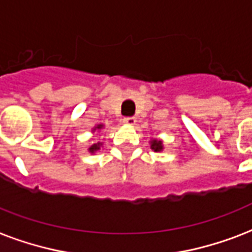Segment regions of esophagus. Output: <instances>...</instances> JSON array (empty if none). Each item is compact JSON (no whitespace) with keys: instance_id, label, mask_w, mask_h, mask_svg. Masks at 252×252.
Returning <instances> with one entry per match:
<instances>
[{"instance_id":"obj_1","label":"esophagus","mask_w":252,"mask_h":252,"mask_svg":"<svg viewBox=\"0 0 252 252\" xmlns=\"http://www.w3.org/2000/svg\"><path fill=\"white\" fill-rule=\"evenodd\" d=\"M136 120L134 117H125L124 118V124L128 125V126H132V125H135Z\"/></svg>"}]
</instances>
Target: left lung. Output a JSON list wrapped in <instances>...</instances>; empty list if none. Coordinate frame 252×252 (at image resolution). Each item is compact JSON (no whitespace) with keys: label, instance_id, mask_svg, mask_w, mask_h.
I'll return each mask as SVG.
<instances>
[{"label":"left lung","instance_id":"obj_1","mask_svg":"<svg viewBox=\"0 0 252 252\" xmlns=\"http://www.w3.org/2000/svg\"><path fill=\"white\" fill-rule=\"evenodd\" d=\"M150 147H151V150H154L155 153H160V151L164 150L163 140L158 139V138H154V139L150 140Z\"/></svg>","mask_w":252,"mask_h":252}]
</instances>
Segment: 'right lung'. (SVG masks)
Returning a JSON list of instances; mask_svg holds the SVG:
<instances>
[{"mask_svg":"<svg viewBox=\"0 0 252 252\" xmlns=\"http://www.w3.org/2000/svg\"><path fill=\"white\" fill-rule=\"evenodd\" d=\"M105 126L102 124L95 125L94 127L92 128V132H93V134H94V132H99ZM101 147H102V142H93L91 147L88 148V151H89V154H94V153H97V151H98Z\"/></svg>","mask_w":252,"mask_h":252,"instance_id":"obj_1","label":"right lung"}]
</instances>
